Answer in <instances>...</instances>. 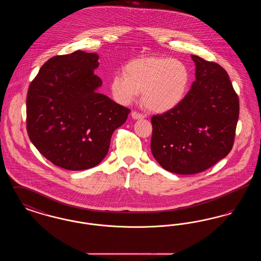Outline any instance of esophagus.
I'll return each instance as SVG.
<instances>
[{"mask_svg": "<svg viewBox=\"0 0 261 261\" xmlns=\"http://www.w3.org/2000/svg\"><path fill=\"white\" fill-rule=\"evenodd\" d=\"M131 115H132V117H133L134 119H143V118L145 117V116H144L142 113H140V112H132Z\"/></svg>", "mask_w": 261, "mask_h": 261, "instance_id": "34e87169", "label": "esophagus"}]
</instances>
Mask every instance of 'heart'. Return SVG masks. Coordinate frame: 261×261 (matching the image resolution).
<instances>
[{
  "label": "heart",
  "mask_w": 261,
  "mask_h": 261,
  "mask_svg": "<svg viewBox=\"0 0 261 261\" xmlns=\"http://www.w3.org/2000/svg\"><path fill=\"white\" fill-rule=\"evenodd\" d=\"M191 72L185 62L171 58L151 57L128 62L123 75L115 74L111 90L115 99L128 103L142 93V103L150 112H170L187 96Z\"/></svg>",
  "instance_id": "obj_1"
}]
</instances>
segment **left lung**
Masks as SVG:
<instances>
[{"instance_id": "8db88e82", "label": "left lung", "mask_w": 261, "mask_h": 261, "mask_svg": "<svg viewBox=\"0 0 261 261\" xmlns=\"http://www.w3.org/2000/svg\"><path fill=\"white\" fill-rule=\"evenodd\" d=\"M196 81L172 111L151 117L150 149L165 170L199 173L224 159L233 148L240 102L221 65L192 56Z\"/></svg>"}]
</instances>
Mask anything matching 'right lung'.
<instances>
[{"label":"right lung","instance_id":"add662e5","mask_svg":"<svg viewBox=\"0 0 261 261\" xmlns=\"http://www.w3.org/2000/svg\"><path fill=\"white\" fill-rule=\"evenodd\" d=\"M99 56L76 50L50 58L30 83L26 129L36 149L67 170L98 165L107 155L112 133L129 109L96 92Z\"/></svg>","mask_w":261,"mask_h":261}]
</instances>
